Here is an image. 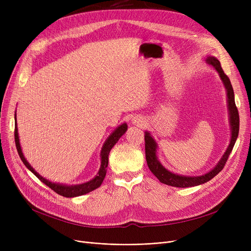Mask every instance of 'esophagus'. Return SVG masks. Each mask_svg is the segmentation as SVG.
Returning <instances> with one entry per match:
<instances>
[{"instance_id":"esophagus-1","label":"esophagus","mask_w":251,"mask_h":251,"mask_svg":"<svg viewBox=\"0 0 251 251\" xmlns=\"http://www.w3.org/2000/svg\"><path fill=\"white\" fill-rule=\"evenodd\" d=\"M132 123L134 125H137V126H141L143 124V119H141V117H134L132 119Z\"/></svg>"}]
</instances>
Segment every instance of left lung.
<instances>
[{
    "label": "left lung",
    "mask_w": 251,
    "mask_h": 251,
    "mask_svg": "<svg viewBox=\"0 0 251 251\" xmlns=\"http://www.w3.org/2000/svg\"><path fill=\"white\" fill-rule=\"evenodd\" d=\"M206 63L208 65H212L213 67L218 71L221 80L223 81L224 86L227 91V103H228V110H229V120H230V127H231V140L229 143V147L225 153L221 157L220 162L217 164V166L210 170L208 173L201 175V176H183L178 175L175 173L170 172L161 163L157 160L156 156V149L157 144L155 140L151 137L149 131H146V135H144V140H146V157L147 163L151 171V173L160 180V182L166 184V185L174 186V187H192L201 185V184L206 183L210 179H213L217 174H219L223 170L224 166H225L228 157L234 148V144L236 142L237 137H238L239 133V114L238 110L235 104V99H234V90L232 87V84L230 82L229 77L224 73L220 61L212 56H208L205 59Z\"/></svg>",
    "instance_id": "obj_1"
}]
</instances>
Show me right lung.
<instances>
[{
	"instance_id": "obj_1",
	"label": "right lung",
	"mask_w": 251,
	"mask_h": 251,
	"mask_svg": "<svg viewBox=\"0 0 251 251\" xmlns=\"http://www.w3.org/2000/svg\"><path fill=\"white\" fill-rule=\"evenodd\" d=\"M15 120H16V113H15ZM127 131V124L123 123L122 125L119 126L118 128L115 129L114 132L108 137V139L104 141L103 146L100 151V168L99 170L98 175L91 179L88 182L82 183V184H77V185H65V184H60V183H54L47 180L46 178L42 177L39 175L36 171L29 165V163L26 161V159L23 155L21 147H20V142H19V136H18V129H17V123L15 124V144H16V149L18 151V154L20 156L21 161L23 164L26 166L29 171L41 180L43 183H45L48 187L54 190L56 193L64 196V197H76V196H80L83 194H86L92 190H95L99 188L105 177V173H107V167L109 164V153L110 151L113 149V147L117 143V141L120 139V137Z\"/></svg>"
}]
</instances>
